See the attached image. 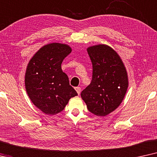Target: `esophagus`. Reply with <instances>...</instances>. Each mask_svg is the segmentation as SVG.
Returning a JSON list of instances; mask_svg holds the SVG:
<instances>
[{
	"label": "esophagus",
	"instance_id": "34e87169",
	"mask_svg": "<svg viewBox=\"0 0 157 157\" xmlns=\"http://www.w3.org/2000/svg\"><path fill=\"white\" fill-rule=\"evenodd\" d=\"M75 90L77 91V94H78V95H80V91H81V88L80 87H75Z\"/></svg>",
	"mask_w": 157,
	"mask_h": 157
}]
</instances>
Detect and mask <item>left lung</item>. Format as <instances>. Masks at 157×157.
<instances>
[{
	"mask_svg": "<svg viewBox=\"0 0 157 157\" xmlns=\"http://www.w3.org/2000/svg\"><path fill=\"white\" fill-rule=\"evenodd\" d=\"M93 64V77L81 93L87 109L98 116H105L118 107L128 88V76L122 60L107 45L87 49Z\"/></svg>",
	"mask_w": 157,
	"mask_h": 157,
	"instance_id": "obj_1",
	"label": "left lung"
}]
</instances>
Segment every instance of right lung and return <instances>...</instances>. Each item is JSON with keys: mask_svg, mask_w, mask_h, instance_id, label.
Here are the masks:
<instances>
[{"mask_svg": "<svg viewBox=\"0 0 157 157\" xmlns=\"http://www.w3.org/2000/svg\"><path fill=\"white\" fill-rule=\"evenodd\" d=\"M69 46L52 43L41 47L29 61L25 86L29 98L47 115L62 111L71 98L77 95L61 65L71 53Z\"/></svg>", "mask_w": 157, "mask_h": 157, "instance_id": "1", "label": "right lung"}]
</instances>
